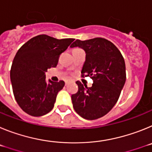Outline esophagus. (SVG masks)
I'll list each match as a JSON object with an SVG mask.
<instances>
[{"label": "esophagus", "mask_w": 152, "mask_h": 152, "mask_svg": "<svg viewBox=\"0 0 152 152\" xmlns=\"http://www.w3.org/2000/svg\"><path fill=\"white\" fill-rule=\"evenodd\" d=\"M65 85H68V81H65Z\"/></svg>", "instance_id": "34e87169"}]
</instances>
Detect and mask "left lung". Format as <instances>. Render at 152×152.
Masks as SVG:
<instances>
[{"mask_svg":"<svg viewBox=\"0 0 152 152\" xmlns=\"http://www.w3.org/2000/svg\"><path fill=\"white\" fill-rule=\"evenodd\" d=\"M86 52L81 77H90L91 88L77 80L78 91L72 95L73 107L84 119L94 120L105 116L117 102L126 79L124 58L117 47L104 38L77 39L71 47Z\"/></svg>","mask_w":152,"mask_h":152,"instance_id":"obj_1","label":"left lung"}]
</instances>
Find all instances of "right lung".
<instances>
[{
  "instance_id": "1",
  "label": "right lung",
  "mask_w": 152,
  "mask_h": 152,
  "mask_svg": "<svg viewBox=\"0 0 152 152\" xmlns=\"http://www.w3.org/2000/svg\"><path fill=\"white\" fill-rule=\"evenodd\" d=\"M74 40L42 34L30 39L17 51L10 69V80L16 101L24 112L41 116L52 110L64 82L49 80L47 83L45 73L48 68L57 65L60 55Z\"/></svg>"
}]
</instances>
